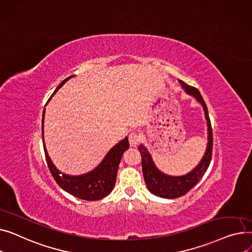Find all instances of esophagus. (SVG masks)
<instances>
[{
	"mask_svg": "<svg viewBox=\"0 0 252 252\" xmlns=\"http://www.w3.org/2000/svg\"><path fill=\"white\" fill-rule=\"evenodd\" d=\"M140 140V136L135 132H132L129 134V143L131 146H136Z\"/></svg>",
	"mask_w": 252,
	"mask_h": 252,
	"instance_id": "obj_1",
	"label": "esophagus"
}]
</instances>
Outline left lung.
I'll use <instances>...</instances> for the list:
<instances>
[{"instance_id":"8db88e82","label":"left lung","mask_w":252,"mask_h":252,"mask_svg":"<svg viewBox=\"0 0 252 252\" xmlns=\"http://www.w3.org/2000/svg\"><path fill=\"white\" fill-rule=\"evenodd\" d=\"M179 82L188 94L194 96L197 99V101L201 103L204 111L206 124H208V146H206L205 154L201 158L200 162L193 170L186 175L169 176L161 173L156 167L151 154L146 150V147L143 146V144H140L138 146L142 160L143 177L147 189H149L153 194L158 197L171 199L180 197L186 194L190 189L193 188L198 183V181L202 178L204 173L208 170L211 164L213 153V129L209 116V111L208 108H206L203 97L201 96L197 88L186 84L182 80H179Z\"/></svg>"}]
</instances>
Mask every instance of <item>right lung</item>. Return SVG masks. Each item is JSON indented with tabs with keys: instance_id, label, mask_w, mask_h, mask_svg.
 Segmentation results:
<instances>
[{
	"instance_id": "1",
	"label": "right lung",
	"mask_w": 252,
	"mask_h": 252,
	"mask_svg": "<svg viewBox=\"0 0 252 252\" xmlns=\"http://www.w3.org/2000/svg\"><path fill=\"white\" fill-rule=\"evenodd\" d=\"M74 75L69 76L68 78H66L59 84V86L56 88V91L54 92L52 96L59 90H60L66 81H68ZM43 117H44V110L42 112V120H41L43 150H44V155H46L48 167L57 184L62 189H64L66 192H68V193L72 194L73 196L78 197L83 200H88V201L98 200L110 194L116 183L117 172H118V168H119L121 158L124 152L129 149L128 137H125L119 143H117L115 146H113L107 154V156L105 157V158L100 161V164L93 171L80 176H70V175L63 174L59 171L55 167V165L53 164V161L51 160L48 155V152H47L46 146H44V141H43Z\"/></svg>"
}]
</instances>
